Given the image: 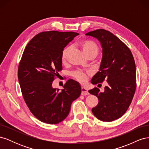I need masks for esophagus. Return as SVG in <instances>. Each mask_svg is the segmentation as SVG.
I'll return each mask as SVG.
<instances>
[{
	"label": "esophagus",
	"mask_w": 149,
	"mask_h": 149,
	"mask_svg": "<svg viewBox=\"0 0 149 149\" xmlns=\"http://www.w3.org/2000/svg\"><path fill=\"white\" fill-rule=\"evenodd\" d=\"M88 94H89V92L88 91V89L84 87H82L81 88V95L86 96V95H88Z\"/></svg>",
	"instance_id": "1"
}]
</instances>
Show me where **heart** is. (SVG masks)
Wrapping results in <instances>:
<instances>
[{
    "label": "heart",
    "mask_w": 149,
    "mask_h": 149,
    "mask_svg": "<svg viewBox=\"0 0 149 149\" xmlns=\"http://www.w3.org/2000/svg\"><path fill=\"white\" fill-rule=\"evenodd\" d=\"M79 45L82 49L83 53L85 55H87L90 53H95L97 55L99 52V48L97 45L91 41L85 40V41L81 42L79 43ZM71 50V47L68 46L63 49L61 53V60L64 61L68 56V55ZM88 73H84L82 71H76L73 73V78L81 83H84L87 80Z\"/></svg>",
    "instance_id": "1"
}]
</instances>
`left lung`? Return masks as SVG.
Masks as SVG:
<instances>
[{
    "mask_svg": "<svg viewBox=\"0 0 149 149\" xmlns=\"http://www.w3.org/2000/svg\"><path fill=\"white\" fill-rule=\"evenodd\" d=\"M86 35L97 38L102 48L100 71L93 76L91 83L106 80L104 91L94 88L89 93L96 96L97 105L92 112L98 119L111 122L120 118L127 111L136 89V68L132 54L121 40L110 31L98 29Z\"/></svg>",
    "mask_w": 149,
    "mask_h": 149,
    "instance_id": "obj_1",
    "label": "left lung"
}]
</instances>
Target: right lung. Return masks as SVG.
Wrapping results in <instances>:
<instances>
[{
  "mask_svg": "<svg viewBox=\"0 0 149 149\" xmlns=\"http://www.w3.org/2000/svg\"><path fill=\"white\" fill-rule=\"evenodd\" d=\"M79 33L73 31L41 32L26 46L18 68L22 96L35 118L49 124L63 120L71 103L81 93L79 84L67 81L61 91L52 83L62 70L63 49Z\"/></svg>",
  "mask_w": 149,
  "mask_h": 149,
  "instance_id": "1",
  "label": "right lung"
}]
</instances>
